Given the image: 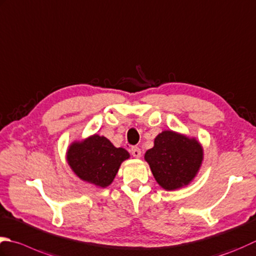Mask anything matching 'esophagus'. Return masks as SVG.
I'll return each mask as SVG.
<instances>
[{"label": "esophagus", "mask_w": 256, "mask_h": 256, "mask_svg": "<svg viewBox=\"0 0 256 256\" xmlns=\"http://www.w3.org/2000/svg\"><path fill=\"white\" fill-rule=\"evenodd\" d=\"M131 153H132L133 156H134V158H141V154H142L141 150H140L138 146H133V148H131Z\"/></svg>", "instance_id": "esophagus-1"}]
</instances>
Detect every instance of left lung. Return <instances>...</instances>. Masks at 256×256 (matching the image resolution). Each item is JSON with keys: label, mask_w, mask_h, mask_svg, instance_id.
<instances>
[{"label": "left lung", "mask_w": 256, "mask_h": 256, "mask_svg": "<svg viewBox=\"0 0 256 256\" xmlns=\"http://www.w3.org/2000/svg\"><path fill=\"white\" fill-rule=\"evenodd\" d=\"M154 178L166 191L181 188L192 182L203 161L202 145L195 138L173 131H163L154 146L144 155Z\"/></svg>", "instance_id": "8db88e82"}]
</instances>
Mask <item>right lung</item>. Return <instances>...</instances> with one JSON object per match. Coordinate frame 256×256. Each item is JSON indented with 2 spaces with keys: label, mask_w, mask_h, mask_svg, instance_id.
Here are the masks:
<instances>
[{
  "label": "right lung",
  "mask_w": 256,
  "mask_h": 256,
  "mask_svg": "<svg viewBox=\"0 0 256 256\" xmlns=\"http://www.w3.org/2000/svg\"><path fill=\"white\" fill-rule=\"evenodd\" d=\"M128 158L126 150L115 148L106 138L98 134L73 142L66 153L72 171L83 181L100 188H106L113 182L122 162Z\"/></svg>",
  "instance_id": "right-lung-1"
}]
</instances>
